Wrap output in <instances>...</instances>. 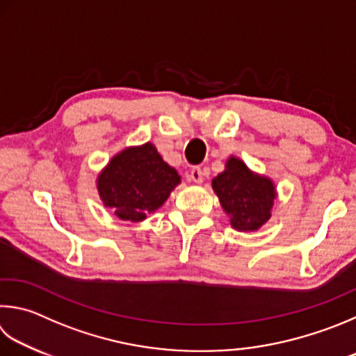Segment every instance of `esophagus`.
<instances>
[{"mask_svg":"<svg viewBox=\"0 0 356 356\" xmlns=\"http://www.w3.org/2000/svg\"><path fill=\"white\" fill-rule=\"evenodd\" d=\"M190 177L195 184H202L204 182V171L200 168H193L190 171Z\"/></svg>","mask_w":356,"mask_h":356,"instance_id":"esophagus-1","label":"esophagus"}]
</instances>
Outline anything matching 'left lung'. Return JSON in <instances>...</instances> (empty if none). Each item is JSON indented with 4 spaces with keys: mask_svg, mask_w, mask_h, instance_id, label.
Returning <instances> with one entry per match:
<instances>
[{
    "mask_svg": "<svg viewBox=\"0 0 356 356\" xmlns=\"http://www.w3.org/2000/svg\"><path fill=\"white\" fill-rule=\"evenodd\" d=\"M211 188L238 232H257L273 216L277 188L273 179L252 171L240 157L230 156Z\"/></svg>",
    "mask_w": 356,
    "mask_h": 356,
    "instance_id": "8db88e82",
    "label": "left lung"
}]
</instances>
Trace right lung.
Wrapping results in <instances>:
<instances>
[{
    "label": "right lung",
    "instance_id": "1",
    "mask_svg": "<svg viewBox=\"0 0 356 356\" xmlns=\"http://www.w3.org/2000/svg\"><path fill=\"white\" fill-rule=\"evenodd\" d=\"M180 182L176 168L168 165L156 145L147 141L115 154L96 177V188L116 218L141 222L166 202Z\"/></svg>",
    "mask_w": 356,
    "mask_h": 356
}]
</instances>
